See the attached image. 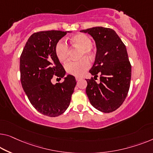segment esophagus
Instances as JSON below:
<instances>
[{"label":"esophagus","mask_w":153,"mask_h":153,"mask_svg":"<svg viewBox=\"0 0 153 153\" xmlns=\"http://www.w3.org/2000/svg\"><path fill=\"white\" fill-rule=\"evenodd\" d=\"M82 79V77H79V76H76V79L77 81L80 80V79Z\"/></svg>","instance_id":"1"}]
</instances>
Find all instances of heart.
I'll list each match as a JSON object with an SVG mask.
<instances>
[{
    "mask_svg": "<svg viewBox=\"0 0 153 153\" xmlns=\"http://www.w3.org/2000/svg\"><path fill=\"white\" fill-rule=\"evenodd\" d=\"M73 45L81 49L79 57H83L78 60H71L66 63L65 70L67 74L75 76H81L91 67V63L86 57H92L95 53V48L92 45L90 36L85 33H77L70 38ZM55 52L58 58L62 62L67 60L69 56V47L63 40H59L55 47Z\"/></svg>",
    "mask_w": 153,
    "mask_h": 153,
    "instance_id": "heart-1",
    "label": "heart"
}]
</instances>
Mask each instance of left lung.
Masks as SVG:
<instances>
[{
    "instance_id": "8db88e82",
    "label": "left lung",
    "mask_w": 153,
    "mask_h": 153,
    "mask_svg": "<svg viewBox=\"0 0 153 153\" xmlns=\"http://www.w3.org/2000/svg\"><path fill=\"white\" fill-rule=\"evenodd\" d=\"M80 31L89 33L95 41L96 56L89 72L95 79L100 75V83L93 77L86 79V95L94 108L111 113L124 102L131 84V65L126 47L112 29L96 27Z\"/></svg>"
}]
</instances>
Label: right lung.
Listing matches in <instances>:
<instances>
[{
  "instance_id": "obj_1",
  "label": "right lung",
  "mask_w": 153,
  "mask_h": 153,
  "mask_svg": "<svg viewBox=\"0 0 153 153\" xmlns=\"http://www.w3.org/2000/svg\"><path fill=\"white\" fill-rule=\"evenodd\" d=\"M67 33L58 30L34 33L20 55L22 88L34 108L49 117H57L67 110L76 85V78L71 75H68L62 82L51 83L53 76L61 79L65 75L55 47Z\"/></svg>"
}]
</instances>
